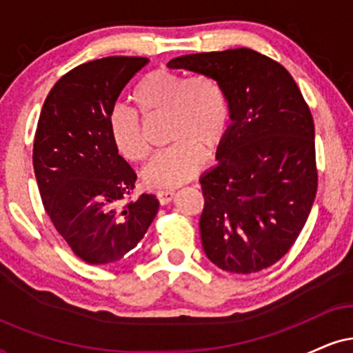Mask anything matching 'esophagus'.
<instances>
[{
	"instance_id": "esophagus-1",
	"label": "esophagus",
	"mask_w": 353,
	"mask_h": 353,
	"mask_svg": "<svg viewBox=\"0 0 353 353\" xmlns=\"http://www.w3.org/2000/svg\"><path fill=\"white\" fill-rule=\"evenodd\" d=\"M174 194H176V190L174 189H164V190H157V201H159L161 205H165L168 202L172 201Z\"/></svg>"
}]
</instances>
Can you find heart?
<instances>
[{
  "mask_svg": "<svg viewBox=\"0 0 353 353\" xmlns=\"http://www.w3.org/2000/svg\"><path fill=\"white\" fill-rule=\"evenodd\" d=\"M132 103L145 117H168V141L141 172L145 188L174 189L199 172L204 152L214 154L229 132V103L224 91L208 76H185L168 70L148 72L136 84ZM109 134L124 159L141 163L149 156L141 121L124 108L109 114Z\"/></svg>",
  "mask_w": 353,
  "mask_h": 353,
  "instance_id": "obj_1",
  "label": "heart"
}]
</instances>
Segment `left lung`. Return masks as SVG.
<instances>
[{
	"instance_id": "8db88e82",
	"label": "left lung",
	"mask_w": 353,
	"mask_h": 353,
	"mask_svg": "<svg viewBox=\"0 0 353 353\" xmlns=\"http://www.w3.org/2000/svg\"><path fill=\"white\" fill-rule=\"evenodd\" d=\"M168 68L214 79L229 103L219 163L199 179L204 252L225 272L267 269L289 252L317 192L314 119L301 89L247 48L179 56Z\"/></svg>"
}]
</instances>
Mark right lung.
I'll return each mask as SVG.
<instances>
[{
  "mask_svg": "<svg viewBox=\"0 0 353 353\" xmlns=\"http://www.w3.org/2000/svg\"><path fill=\"white\" fill-rule=\"evenodd\" d=\"M148 63L109 56L81 64L52 86L39 114L33 168L44 209L72 252L92 265L123 261L159 209L154 194L117 209L137 177L108 125L121 91Z\"/></svg>",
  "mask_w": 353,
  "mask_h": 353,
  "instance_id": "right-lung-1",
  "label": "right lung"
}]
</instances>
